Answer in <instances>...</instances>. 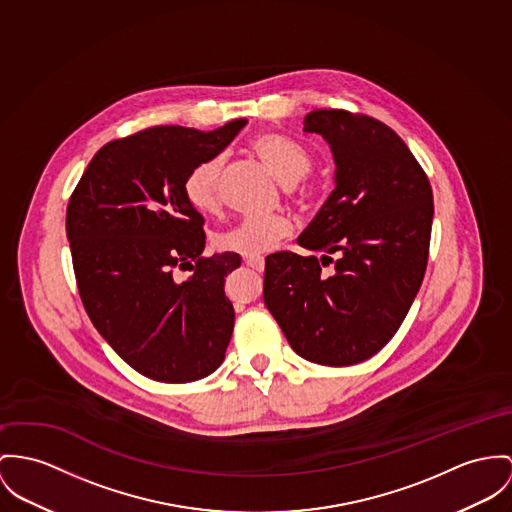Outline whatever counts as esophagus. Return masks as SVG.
<instances>
[{
  "mask_svg": "<svg viewBox=\"0 0 512 512\" xmlns=\"http://www.w3.org/2000/svg\"><path fill=\"white\" fill-rule=\"evenodd\" d=\"M245 265L251 267V269L257 271V273H263V271H265V259H263V257H247V259H245Z\"/></svg>",
  "mask_w": 512,
  "mask_h": 512,
  "instance_id": "1",
  "label": "esophagus"
}]
</instances>
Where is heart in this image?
I'll list each match as a JSON object with an SVG mask.
<instances>
[{"label": "heart", "mask_w": 512, "mask_h": 512, "mask_svg": "<svg viewBox=\"0 0 512 512\" xmlns=\"http://www.w3.org/2000/svg\"><path fill=\"white\" fill-rule=\"evenodd\" d=\"M253 150L284 185L300 183L312 169L310 154L290 138L280 134H265L255 140ZM222 156L202 159L185 177L183 193L187 202L198 212H212L218 206V181L222 171ZM292 234V224L284 216L245 218L236 228L220 234L216 245L222 251L243 257H261Z\"/></svg>", "instance_id": "1"}]
</instances>
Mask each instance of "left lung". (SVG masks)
I'll list each match as a JSON object with an SVG mask.
<instances>
[{"label": "left lung", "mask_w": 512, "mask_h": 512, "mask_svg": "<svg viewBox=\"0 0 512 512\" xmlns=\"http://www.w3.org/2000/svg\"><path fill=\"white\" fill-rule=\"evenodd\" d=\"M304 132L329 144L337 167L333 193L298 237L319 257L269 255L263 300L294 353L351 366L394 337L421 288L433 189L405 142L376 118L317 109Z\"/></svg>", "instance_id": "8db88e82"}]
</instances>
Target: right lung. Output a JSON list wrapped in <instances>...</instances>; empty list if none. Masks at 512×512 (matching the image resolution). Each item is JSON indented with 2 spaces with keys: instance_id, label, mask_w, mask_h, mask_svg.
<instances>
[{
  "instance_id": "obj_1",
  "label": "right lung",
  "mask_w": 512,
  "mask_h": 512,
  "mask_svg": "<svg viewBox=\"0 0 512 512\" xmlns=\"http://www.w3.org/2000/svg\"><path fill=\"white\" fill-rule=\"evenodd\" d=\"M247 124L212 132L154 126L105 144L79 179L66 234L85 312L115 353L146 378H206L230 345L236 312L226 276L237 253L202 257L204 218L183 193L187 173ZM177 268L192 276L179 281Z\"/></svg>"
}]
</instances>
